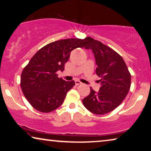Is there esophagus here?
<instances>
[{"label": "esophagus", "mask_w": 151, "mask_h": 151, "mask_svg": "<svg viewBox=\"0 0 151 151\" xmlns=\"http://www.w3.org/2000/svg\"><path fill=\"white\" fill-rule=\"evenodd\" d=\"M75 84H76V85H79V84H82V82L79 81V80H75Z\"/></svg>", "instance_id": "1"}]
</instances>
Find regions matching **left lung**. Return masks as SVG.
<instances>
[{"label": "left lung", "mask_w": 151, "mask_h": 151, "mask_svg": "<svg viewBox=\"0 0 151 151\" xmlns=\"http://www.w3.org/2000/svg\"><path fill=\"white\" fill-rule=\"evenodd\" d=\"M85 49H92L98 67L96 73L102 86L96 93L91 87L90 93L82 100L84 106L96 115L106 114L116 109L129 93L131 76L119 53L100 41L86 37Z\"/></svg>", "instance_id": "8db88e82"}]
</instances>
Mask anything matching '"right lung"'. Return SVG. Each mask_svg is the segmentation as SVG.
Segmentation results:
<instances>
[{
  "label": "right lung",
  "mask_w": 151,
  "mask_h": 151,
  "mask_svg": "<svg viewBox=\"0 0 151 151\" xmlns=\"http://www.w3.org/2000/svg\"><path fill=\"white\" fill-rule=\"evenodd\" d=\"M86 43V38H68L49 43L39 49L24 67L20 87L36 110L49 113L61 106L75 82L59 78L57 72L64 71L71 51L85 47Z\"/></svg>",
  "instance_id": "right-lung-1"
}]
</instances>
